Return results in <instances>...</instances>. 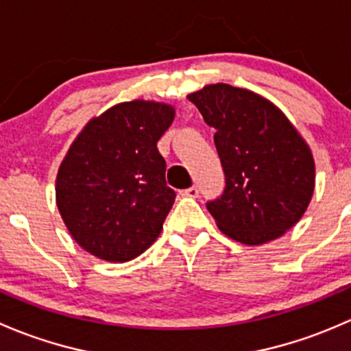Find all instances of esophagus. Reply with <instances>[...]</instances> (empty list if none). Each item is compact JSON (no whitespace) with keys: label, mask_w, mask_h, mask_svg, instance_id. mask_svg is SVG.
Instances as JSON below:
<instances>
[{"label":"esophagus","mask_w":351,"mask_h":351,"mask_svg":"<svg viewBox=\"0 0 351 351\" xmlns=\"http://www.w3.org/2000/svg\"><path fill=\"white\" fill-rule=\"evenodd\" d=\"M180 194L186 197H197L199 196V189H197L196 186H193V187H187V189L180 191Z\"/></svg>","instance_id":"obj_1"}]
</instances>
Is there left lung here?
I'll return each mask as SVG.
<instances>
[{
  "instance_id": "1",
  "label": "left lung",
  "mask_w": 351,
  "mask_h": 351,
  "mask_svg": "<svg viewBox=\"0 0 351 351\" xmlns=\"http://www.w3.org/2000/svg\"><path fill=\"white\" fill-rule=\"evenodd\" d=\"M189 101L216 130L226 186L206 208L218 228L245 245L282 237L302 218L313 196L308 143L279 108L247 89L209 84Z\"/></svg>"
}]
</instances>
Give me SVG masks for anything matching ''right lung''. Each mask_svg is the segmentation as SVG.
<instances>
[{
    "instance_id": "1",
    "label": "right lung",
    "mask_w": 351,
    "mask_h": 351,
    "mask_svg": "<svg viewBox=\"0 0 351 351\" xmlns=\"http://www.w3.org/2000/svg\"><path fill=\"white\" fill-rule=\"evenodd\" d=\"M174 108L130 101L84 126L57 174V208L75 241L97 258L128 262L160 234L174 204L157 142Z\"/></svg>"
}]
</instances>
